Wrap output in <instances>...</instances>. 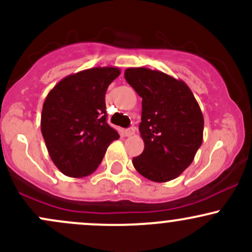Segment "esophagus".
<instances>
[{
    "label": "esophagus",
    "mask_w": 252,
    "mask_h": 252,
    "mask_svg": "<svg viewBox=\"0 0 252 252\" xmlns=\"http://www.w3.org/2000/svg\"><path fill=\"white\" fill-rule=\"evenodd\" d=\"M135 130H136V129H135V126H130V128H128L126 130V136H131V135L135 134Z\"/></svg>",
    "instance_id": "esophagus-1"
}]
</instances>
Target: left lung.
I'll use <instances>...</instances> for the list:
<instances>
[{
  "label": "left lung",
  "mask_w": 252,
  "mask_h": 252,
  "mask_svg": "<svg viewBox=\"0 0 252 252\" xmlns=\"http://www.w3.org/2000/svg\"><path fill=\"white\" fill-rule=\"evenodd\" d=\"M126 82L142 97L140 134L144 152L133 158L137 173L155 182L176 179L203 142L204 117L189 87L158 70L129 67Z\"/></svg>",
  "instance_id": "1"
}]
</instances>
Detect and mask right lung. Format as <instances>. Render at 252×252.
Returning <instances> with one entry per match:
<instances>
[{
	"instance_id": "add662e5",
	"label": "right lung",
	"mask_w": 252,
	"mask_h": 252,
	"mask_svg": "<svg viewBox=\"0 0 252 252\" xmlns=\"http://www.w3.org/2000/svg\"><path fill=\"white\" fill-rule=\"evenodd\" d=\"M121 75L113 66L93 67L63 78L47 95L41 131L53 163L63 175L94 173L119 135L106 122L105 94Z\"/></svg>"
}]
</instances>
